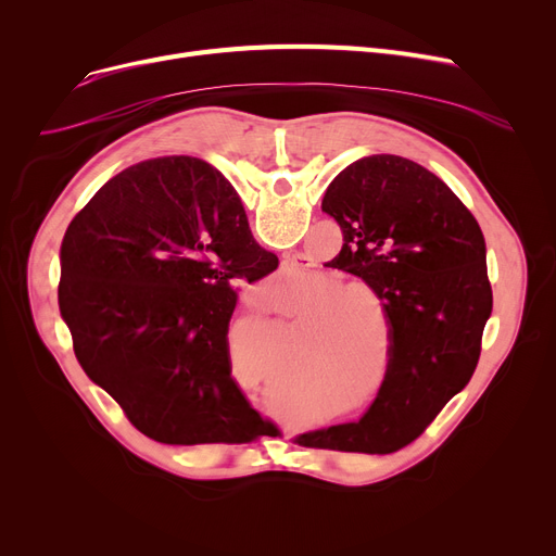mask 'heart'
I'll return each instance as SVG.
<instances>
[{
	"label": "heart",
	"mask_w": 556,
	"mask_h": 556,
	"mask_svg": "<svg viewBox=\"0 0 556 556\" xmlns=\"http://www.w3.org/2000/svg\"><path fill=\"white\" fill-rule=\"evenodd\" d=\"M338 283H323V286H319L317 290H315V293L308 298V302L311 300H321L323 296H327L329 294L332 295L333 292L337 293L336 296L332 295L331 299L328 298L327 301L319 302L313 311H311V315H308V323H327V319H331L338 311H342L349 302H352L356 295L354 293H349V290H340V293H338ZM338 329V333L340 336H356L354 331V325H349V319H340V323L336 325Z\"/></svg>",
	"instance_id": "b5f03b06"
}]
</instances>
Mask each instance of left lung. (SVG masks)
Listing matches in <instances>:
<instances>
[{
	"label": "left lung",
	"instance_id": "1",
	"mask_svg": "<svg viewBox=\"0 0 556 556\" xmlns=\"http://www.w3.org/2000/svg\"><path fill=\"white\" fill-rule=\"evenodd\" d=\"M323 212L342 229L331 268L361 277L390 319V363L358 424L298 437L306 448L394 453L466 388L493 295L480 225L421 164L369 155L329 185Z\"/></svg>",
	"mask_w": 556,
	"mask_h": 556
}]
</instances>
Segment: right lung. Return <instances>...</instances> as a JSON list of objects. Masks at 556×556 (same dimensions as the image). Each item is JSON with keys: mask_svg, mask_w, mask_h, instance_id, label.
Returning <instances> with one entry per match:
<instances>
[{"mask_svg": "<svg viewBox=\"0 0 556 556\" xmlns=\"http://www.w3.org/2000/svg\"><path fill=\"white\" fill-rule=\"evenodd\" d=\"M277 266L220 170L155 157L110 178L70 223L58 306L83 371L139 432L178 446L250 444L279 430L231 378L233 283Z\"/></svg>", "mask_w": 556, "mask_h": 556, "instance_id": "add662e5", "label": "right lung"}]
</instances>
